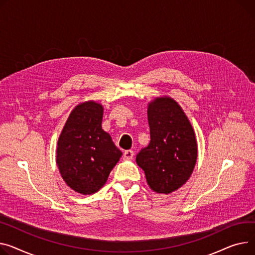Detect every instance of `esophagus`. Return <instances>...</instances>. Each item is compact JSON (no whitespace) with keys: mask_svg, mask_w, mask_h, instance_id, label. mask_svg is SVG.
I'll return each instance as SVG.
<instances>
[{"mask_svg":"<svg viewBox=\"0 0 255 255\" xmlns=\"http://www.w3.org/2000/svg\"><path fill=\"white\" fill-rule=\"evenodd\" d=\"M134 157V151L129 149V150H125L123 154V159L124 160H132Z\"/></svg>","mask_w":255,"mask_h":255,"instance_id":"34e87169","label":"esophagus"}]
</instances>
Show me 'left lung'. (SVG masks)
<instances>
[{
	"mask_svg": "<svg viewBox=\"0 0 255 255\" xmlns=\"http://www.w3.org/2000/svg\"><path fill=\"white\" fill-rule=\"evenodd\" d=\"M150 141L136 156L150 189L170 194L193 173L197 141L193 127L176 101L156 98L147 110Z\"/></svg>",
	"mask_w": 255,
	"mask_h": 255,
	"instance_id": "1",
	"label": "left lung"
}]
</instances>
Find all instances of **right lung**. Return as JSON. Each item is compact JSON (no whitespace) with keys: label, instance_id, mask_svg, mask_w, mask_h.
I'll list each match as a JSON object with an SVG mask.
<instances>
[{"label":"right lung","instance_id":"obj_1","mask_svg":"<svg viewBox=\"0 0 255 255\" xmlns=\"http://www.w3.org/2000/svg\"><path fill=\"white\" fill-rule=\"evenodd\" d=\"M104 109L94 101L76 107L60 134L56 163L66 184L89 195L107 182L122 151L101 128Z\"/></svg>","mask_w":255,"mask_h":255}]
</instances>
